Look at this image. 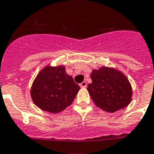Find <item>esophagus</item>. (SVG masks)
Returning <instances> with one entry per match:
<instances>
[{"instance_id":"1","label":"esophagus","mask_w":154,"mask_h":154,"mask_svg":"<svg viewBox=\"0 0 154 154\" xmlns=\"http://www.w3.org/2000/svg\"><path fill=\"white\" fill-rule=\"evenodd\" d=\"M80 86H81V88H86L87 82L86 81H83L82 83H81V84H80Z\"/></svg>"}]
</instances>
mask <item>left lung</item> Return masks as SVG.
I'll return each mask as SVG.
<instances>
[{"instance_id":"1","label":"left lung","mask_w":154,"mask_h":154,"mask_svg":"<svg viewBox=\"0 0 154 154\" xmlns=\"http://www.w3.org/2000/svg\"><path fill=\"white\" fill-rule=\"evenodd\" d=\"M88 91L96 106L109 112L122 109L130 103L133 91L130 83L121 71L102 66L93 69Z\"/></svg>"}]
</instances>
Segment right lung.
Masks as SVG:
<instances>
[{
  "instance_id": "obj_1",
  "label": "right lung",
  "mask_w": 154,
  "mask_h": 154,
  "mask_svg": "<svg viewBox=\"0 0 154 154\" xmlns=\"http://www.w3.org/2000/svg\"><path fill=\"white\" fill-rule=\"evenodd\" d=\"M65 66H46L39 72L31 88V97L40 109L51 113L70 105L80 90Z\"/></svg>"
}]
</instances>
